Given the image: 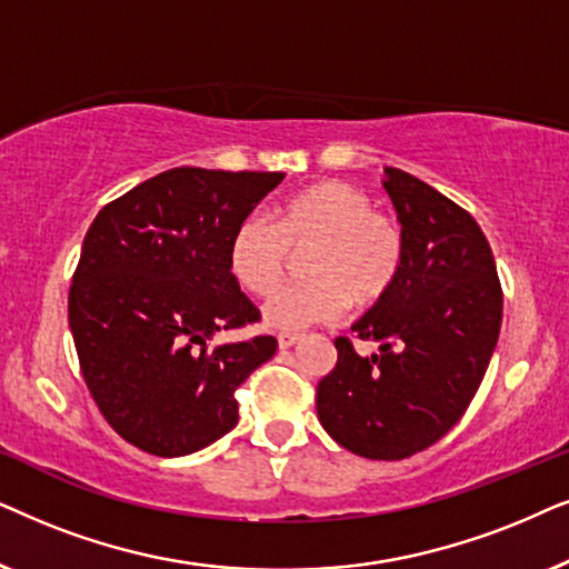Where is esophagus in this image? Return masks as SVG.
<instances>
[{"label":"esophagus","instance_id":"obj_1","mask_svg":"<svg viewBox=\"0 0 569 569\" xmlns=\"http://www.w3.org/2000/svg\"><path fill=\"white\" fill-rule=\"evenodd\" d=\"M299 340H301V332H289V330L278 332V346L280 348H291L293 343H299Z\"/></svg>","mask_w":569,"mask_h":569}]
</instances>
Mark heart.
I'll return each mask as SVG.
<instances>
[{
  "mask_svg": "<svg viewBox=\"0 0 569 569\" xmlns=\"http://www.w3.org/2000/svg\"><path fill=\"white\" fill-rule=\"evenodd\" d=\"M312 244L305 257L309 280L276 293L264 322L301 330L328 322L351 305H377L400 276L406 257L403 229L396 218L372 210L359 187L320 179L280 200L272 223L241 218L229 239V270L252 297H270L283 280L289 252Z\"/></svg>",
  "mask_w": 569,
  "mask_h": 569,
  "instance_id": "obj_1",
  "label": "heart"
}]
</instances>
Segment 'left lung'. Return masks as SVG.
I'll list each match as a JSON object with an SVG mask.
<instances>
[{
  "label": "left lung",
  "mask_w": 569,
  "mask_h": 569,
  "mask_svg": "<svg viewBox=\"0 0 569 569\" xmlns=\"http://www.w3.org/2000/svg\"><path fill=\"white\" fill-rule=\"evenodd\" d=\"M406 239L396 286L351 325L380 351L336 338L317 416L340 448L372 460L427 450L460 421L487 375L502 325V286L471 213L427 181L385 169Z\"/></svg>",
  "instance_id": "8db88e82"
}]
</instances>
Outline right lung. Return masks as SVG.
Listing matches in <instances>:
<instances>
[{"instance_id":"right-lung-1","label":"right lung","mask_w":569,"mask_h":569,"mask_svg":"<svg viewBox=\"0 0 569 569\" xmlns=\"http://www.w3.org/2000/svg\"><path fill=\"white\" fill-rule=\"evenodd\" d=\"M283 177L181 166L117 197L90 223L70 330L98 411L134 448L179 458L237 427L233 392L278 340H208L260 320L229 270V239Z\"/></svg>"}]
</instances>
